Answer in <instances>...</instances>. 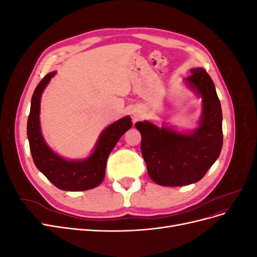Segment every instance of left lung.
<instances>
[{"instance_id": "1", "label": "left lung", "mask_w": 257, "mask_h": 257, "mask_svg": "<svg viewBox=\"0 0 257 257\" xmlns=\"http://www.w3.org/2000/svg\"><path fill=\"white\" fill-rule=\"evenodd\" d=\"M186 81L203 97V118L197 130L184 135L147 121L135 124L142 134L141 150L148 174L160 185L180 186L199 181L222 150V108L211 77L197 67L191 69Z\"/></svg>"}]
</instances>
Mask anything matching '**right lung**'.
<instances>
[{
  "label": "right lung",
  "mask_w": 257,
  "mask_h": 257,
  "mask_svg": "<svg viewBox=\"0 0 257 257\" xmlns=\"http://www.w3.org/2000/svg\"><path fill=\"white\" fill-rule=\"evenodd\" d=\"M54 73L46 75L34 90L28 118L27 133L34 164L48 180L63 191H87L102 183L108 155L120 137L132 127L130 116L112 123L99 137L94 152L84 161L71 162L53 153L44 142L40 127V103L42 92Z\"/></svg>",
  "instance_id": "right-lung-1"
}]
</instances>
